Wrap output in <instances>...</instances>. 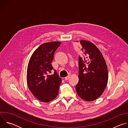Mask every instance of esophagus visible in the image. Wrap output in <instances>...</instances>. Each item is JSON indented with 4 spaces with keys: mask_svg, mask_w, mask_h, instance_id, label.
Returning <instances> with one entry per match:
<instances>
[{
    "mask_svg": "<svg viewBox=\"0 0 128 128\" xmlns=\"http://www.w3.org/2000/svg\"><path fill=\"white\" fill-rule=\"evenodd\" d=\"M69 78H70V76H67L66 77H65V78H64V80H69Z\"/></svg>",
    "mask_w": 128,
    "mask_h": 128,
    "instance_id": "1",
    "label": "esophagus"
}]
</instances>
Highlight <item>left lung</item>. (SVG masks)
Masks as SVG:
<instances>
[{
  "mask_svg": "<svg viewBox=\"0 0 128 128\" xmlns=\"http://www.w3.org/2000/svg\"><path fill=\"white\" fill-rule=\"evenodd\" d=\"M82 56L78 58L79 81L76 88L78 95L87 101L98 98L106 86L108 74L100 50L93 43L80 40Z\"/></svg>",
  "mask_w": 128,
  "mask_h": 128,
  "instance_id": "left-lung-1",
  "label": "left lung"
}]
</instances>
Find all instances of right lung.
Listing matches in <instances>:
<instances>
[{
	"label": "right lung",
	"instance_id": "1",
	"mask_svg": "<svg viewBox=\"0 0 128 128\" xmlns=\"http://www.w3.org/2000/svg\"><path fill=\"white\" fill-rule=\"evenodd\" d=\"M61 42H49L41 44L32 54L27 71V82L33 95L40 101L49 102L58 95L62 79L51 63L55 51Z\"/></svg>",
	"mask_w": 128,
	"mask_h": 128
}]
</instances>
